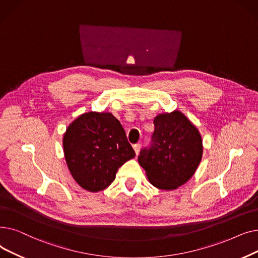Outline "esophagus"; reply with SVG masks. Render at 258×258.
<instances>
[{
	"label": "esophagus",
	"instance_id": "obj_1",
	"mask_svg": "<svg viewBox=\"0 0 258 258\" xmlns=\"http://www.w3.org/2000/svg\"><path fill=\"white\" fill-rule=\"evenodd\" d=\"M133 149H134V152H136V154H137V155H139L140 150H141V145H140V144L133 145Z\"/></svg>",
	"mask_w": 258,
	"mask_h": 258
}]
</instances>
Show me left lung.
<instances>
[{
	"label": "left lung",
	"mask_w": 258,
	"mask_h": 258,
	"mask_svg": "<svg viewBox=\"0 0 258 258\" xmlns=\"http://www.w3.org/2000/svg\"><path fill=\"white\" fill-rule=\"evenodd\" d=\"M149 149H143L139 164L152 185L174 190L195 173L203 157L202 136L192 121L178 110L158 114Z\"/></svg>",
	"instance_id": "obj_1"
}]
</instances>
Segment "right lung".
<instances>
[{
    "instance_id": "right-lung-1",
    "label": "right lung",
    "mask_w": 258,
    "mask_h": 258,
    "mask_svg": "<svg viewBox=\"0 0 258 258\" xmlns=\"http://www.w3.org/2000/svg\"><path fill=\"white\" fill-rule=\"evenodd\" d=\"M72 177L89 192L111 185L118 168L136 156L124 128L110 112H87L73 120L63 138Z\"/></svg>"
}]
</instances>
